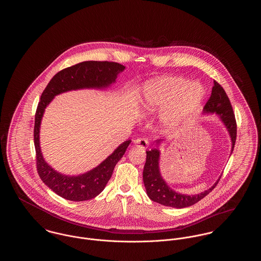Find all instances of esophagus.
<instances>
[{
	"label": "esophagus",
	"mask_w": 261,
	"mask_h": 261,
	"mask_svg": "<svg viewBox=\"0 0 261 261\" xmlns=\"http://www.w3.org/2000/svg\"><path fill=\"white\" fill-rule=\"evenodd\" d=\"M135 146L141 149H147L149 146V140L147 138H138L134 141Z\"/></svg>",
	"instance_id": "34e87169"
}]
</instances>
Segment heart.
Here are the masks:
<instances>
[{
  "instance_id": "heart-1",
  "label": "heart",
  "mask_w": 261,
  "mask_h": 261,
  "mask_svg": "<svg viewBox=\"0 0 261 261\" xmlns=\"http://www.w3.org/2000/svg\"><path fill=\"white\" fill-rule=\"evenodd\" d=\"M204 97L205 90L199 83L182 77H155L143 87L140 112L148 116L162 111L163 123L178 124L199 108Z\"/></svg>"
}]
</instances>
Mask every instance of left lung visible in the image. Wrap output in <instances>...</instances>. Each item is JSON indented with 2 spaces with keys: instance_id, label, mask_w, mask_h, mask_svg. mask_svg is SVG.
Listing matches in <instances>:
<instances>
[{
  "instance_id": "1",
  "label": "left lung",
  "mask_w": 261,
  "mask_h": 261,
  "mask_svg": "<svg viewBox=\"0 0 261 261\" xmlns=\"http://www.w3.org/2000/svg\"><path fill=\"white\" fill-rule=\"evenodd\" d=\"M203 114H216L219 120L226 128L231 140V154L233 152L237 137V125L235 115L229 98L227 97L223 88L216 81L212 87L210 99L202 111ZM164 140H156L155 148L146 151L147 159L143 171V181L149 199L165 206L174 208H184L195 204L196 202L207 196L217 185L220 177L216 182L204 192L197 195H185L176 192L171 187L168 186L161 173V149L160 146Z\"/></svg>"
}]
</instances>
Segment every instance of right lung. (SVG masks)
Returning <instances> with one entry per match:
<instances>
[{"mask_svg":"<svg viewBox=\"0 0 261 261\" xmlns=\"http://www.w3.org/2000/svg\"><path fill=\"white\" fill-rule=\"evenodd\" d=\"M124 69V65L117 62H80L55 75L41 96L34 126L38 174L45 185L63 199L82 201L96 198L108 184L114 166L123 156L131 140L124 141L105 161L85 173L73 176L61 173L45 161L40 146V128L45 110L56 96L62 93L83 89L107 90Z\"/></svg>","mask_w":261,"mask_h":261,"instance_id":"add662e5","label":"right lung"}]
</instances>
